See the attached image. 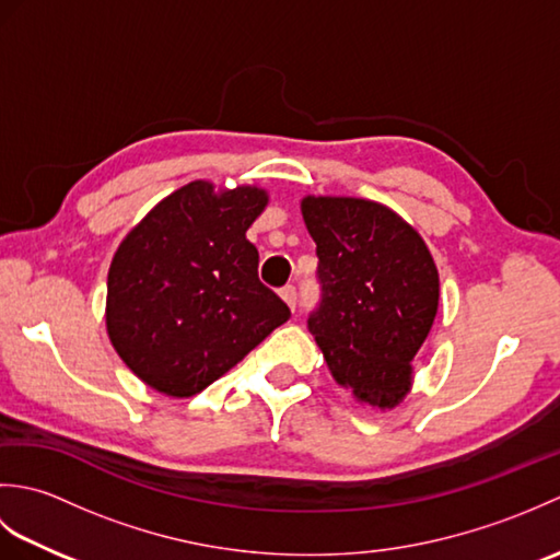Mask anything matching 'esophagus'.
<instances>
[{"label":"esophagus","instance_id":"1","mask_svg":"<svg viewBox=\"0 0 560 560\" xmlns=\"http://www.w3.org/2000/svg\"><path fill=\"white\" fill-rule=\"evenodd\" d=\"M279 295H281L283 301L289 303V307L293 311V307H295V301H299V291H295V287H291V283H289V287H283V289L279 291Z\"/></svg>","mask_w":560,"mask_h":560}]
</instances>
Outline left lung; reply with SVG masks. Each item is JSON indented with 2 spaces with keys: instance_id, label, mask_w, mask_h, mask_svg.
Listing matches in <instances>:
<instances>
[{
  "instance_id": "8db88e82",
  "label": "left lung",
  "mask_w": 560,
  "mask_h": 560,
  "mask_svg": "<svg viewBox=\"0 0 560 560\" xmlns=\"http://www.w3.org/2000/svg\"><path fill=\"white\" fill-rule=\"evenodd\" d=\"M301 209L319 283L307 329L339 385L373 407H395L438 313L435 261L421 235L377 201L305 197Z\"/></svg>"
}]
</instances>
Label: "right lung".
<instances>
[{
  "mask_svg": "<svg viewBox=\"0 0 560 560\" xmlns=\"http://www.w3.org/2000/svg\"><path fill=\"white\" fill-rule=\"evenodd\" d=\"M265 189L217 195L197 180L165 197L117 247L108 271V335L153 389L192 397L291 317L257 277L245 231Z\"/></svg>",
  "mask_w": 560,
  "mask_h": 560,
  "instance_id": "1",
  "label": "right lung"
}]
</instances>
